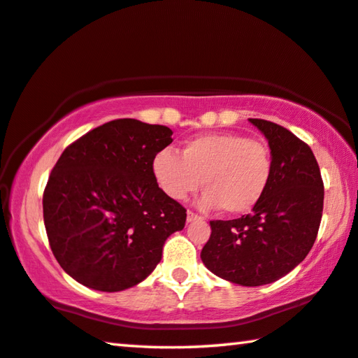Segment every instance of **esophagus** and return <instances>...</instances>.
<instances>
[{"label":"esophagus","mask_w":358,"mask_h":358,"mask_svg":"<svg viewBox=\"0 0 358 358\" xmlns=\"http://www.w3.org/2000/svg\"><path fill=\"white\" fill-rule=\"evenodd\" d=\"M196 220H201L199 215L194 213V212H191V210H188V212H186V221H188V223H191V221H196Z\"/></svg>","instance_id":"obj_1"}]
</instances>
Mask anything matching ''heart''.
<instances>
[{
  "label": "heart",
  "mask_w": 358,
  "mask_h": 358,
  "mask_svg": "<svg viewBox=\"0 0 358 358\" xmlns=\"http://www.w3.org/2000/svg\"><path fill=\"white\" fill-rule=\"evenodd\" d=\"M152 175L159 188L173 201H183L199 186V207H221L242 215L257 207L268 191L274 161L269 146L232 132L197 135L185 141L180 155L162 150L152 157Z\"/></svg>",
  "instance_id": "1"
}]
</instances>
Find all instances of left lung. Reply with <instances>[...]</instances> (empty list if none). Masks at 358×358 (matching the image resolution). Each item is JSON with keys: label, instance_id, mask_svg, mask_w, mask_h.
I'll return each instance as SVG.
<instances>
[{"label": "left lung", "instance_id": "obj_1", "mask_svg": "<svg viewBox=\"0 0 358 358\" xmlns=\"http://www.w3.org/2000/svg\"><path fill=\"white\" fill-rule=\"evenodd\" d=\"M268 138L274 173L250 213L210 221L202 263L221 279L245 287L279 280L314 245L323 212V181L308 143L279 124L250 119Z\"/></svg>", "mask_w": 358, "mask_h": 358}]
</instances>
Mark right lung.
Returning <instances> with one entry per match:
<instances>
[{
	"mask_svg": "<svg viewBox=\"0 0 358 358\" xmlns=\"http://www.w3.org/2000/svg\"><path fill=\"white\" fill-rule=\"evenodd\" d=\"M172 130L115 119L68 145L49 175L43 215L50 250L68 275L100 292L148 277L186 208L159 188L151 164Z\"/></svg>",
	"mask_w": 358,
	"mask_h": 358,
	"instance_id": "add662e5",
	"label": "right lung"
}]
</instances>
